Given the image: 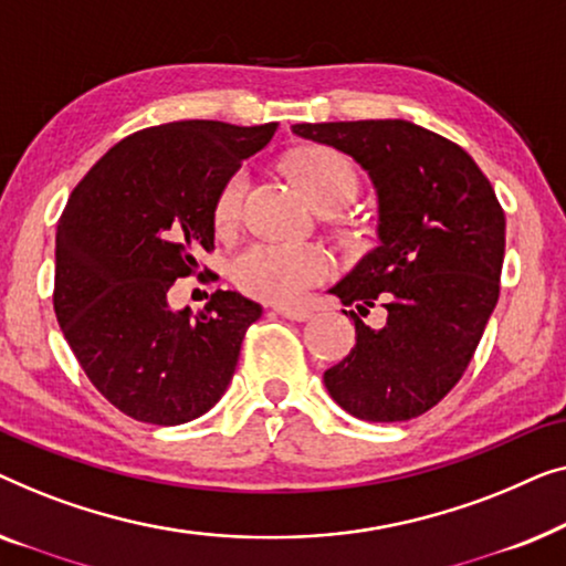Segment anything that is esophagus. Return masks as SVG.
Masks as SVG:
<instances>
[{"instance_id":"1","label":"esophagus","mask_w":566,"mask_h":566,"mask_svg":"<svg viewBox=\"0 0 566 566\" xmlns=\"http://www.w3.org/2000/svg\"><path fill=\"white\" fill-rule=\"evenodd\" d=\"M274 313L286 317V321H307L313 310L305 305H274Z\"/></svg>"}]
</instances>
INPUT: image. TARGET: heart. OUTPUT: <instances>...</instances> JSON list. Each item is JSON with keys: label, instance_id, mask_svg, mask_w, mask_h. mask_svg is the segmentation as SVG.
I'll return each mask as SVG.
<instances>
[{"label": "heart", "instance_id": "b5f03b06", "mask_svg": "<svg viewBox=\"0 0 566 566\" xmlns=\"http://www.w3.org/2000/svg\"><path fill=\"white\" fill-rule=\"evenodd\" d=\"M294 179L315 205L348 202L356 192V169L346 156L328 148L300 150L290 161ZM245 174L235 171L214 197V226L226 228L241 212ZM333 256L317 243L297 241H249L230 261V280L238 290L259 300L294 302L302 300L315 284L328 280Z\"/></svg>", "mask_w": 566, "mask_h": 566}]
</instances>
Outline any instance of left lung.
<instances>
[{
    "mask_svg": "<svg viewBox=\"0 0 566 566\" xmlns=\"http://www.w3.org/2000/svg\"><path fill=\"white\" fill-rule=\"evenodd\" d=\"M369 174L379 243L331 294L354 305L356 346L323 374L333 400L371 423L423 416L461 379L497 305L505 212L457 143L408 120L302 123ZM385 306L371 329L360 318ZM356 312L360 314L355 315Z\"/></svg>",
    "mask_w": 566,
    "mask_h": 566,
    "instance_id": "8db88e82",
    "label": "left lung"
}]
</instances>
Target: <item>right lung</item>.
Returning <instances> with one entry per match:
<instances>
[{"instance_id":"right-lung-1","label":"right lung","mask_w":566,"mask_h":566,"mask_svg":"<svg viewBox=\"0 0 566 566\" xmlns=\"http://www.w3.org/2000/svg\"><path fill=\"white\" fill-rule=\"evenodd\" d=\"M274 133L276 123L146 127L69 197L55 230V317L92 385L140 423H189L233 379L259 302L218 290L192 315L171 310L169 290L212 251L220 187Z\"/></svg>"}]
</instances>
